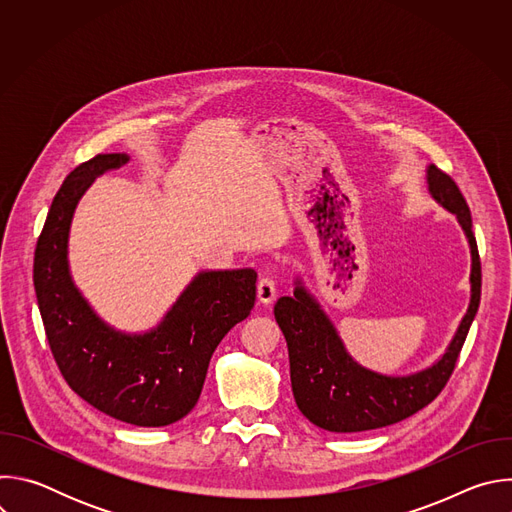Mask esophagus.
<instances>
[{"label": "esophagus", "instance_id": "34e87169", "mask_svg": "<svg viewBox=\"0 0 512 512\" xmlns=\"http://www.w3.org/2000/svg\"><path fill=\"white\" fill-rule=\"evenodd\" d=\"M277 298V285L271 277H261L257 283V300L261 304H273Z\"/></svg>", "mask_w": 512, "mask_h": 512}]
</instances>
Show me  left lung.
Returning a JSON list of instances; mask_svg holds the SVG:
<instances>
[{
  "label": "left lung",
  "mask_w": 512,
  "mask_h": 512,
  "mask_svg": "<svg viewBox=\"0 0 512 512\" xmlns=\"http://www.w3.org/2000/svg\"><path fill=\"white\" fill-rule=\"evenodd\" d=\"M431 196L458 216L472 253V300L444 356L409 377H387L356 364L320 304L298 281L294 296L275 304V320L289 350L291 391L298 409L318 427L352 433L387 427L429 405L450 381L470 324L480 306L482 269L472 216L458 184L440 168H427Z\"/></svg>",
  "instance_id": "obj_1"
}]
</instances>
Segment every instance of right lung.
Masks as SVG:
<instances>
[{
    "mask_svg": "<svg viewBox=\"0 0 512 512\" xmlns=\"http://www.w3.org/2000/svg\"><path fill=\"white\" fill-rule=\"evenodd\" d=\"M127 162L125 154H99L66 176L36 243L34 289L68 387L109 417L162 427L194 409L212 352L255 306L257 273L202 271L156 330L131 336L109 328L72 283L66 247L72 212L85 190Z\"/></svg>",
    "mask_w": 512,
    "mask_h": 512,
    "instance_id": "obj_1",
    "label": "right lung"
}]
</instances>
